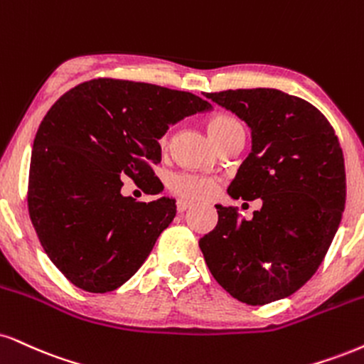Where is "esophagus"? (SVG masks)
Segmentation results:
<instances>
[{
  "instance_id": "1",
  "label": "esophagus",
  "mask_w": 364,
  "mask_h": 364,
  "mask_svg": "<svg viewBox=\"0 0 364 364\" xmlns=\"http://www.w3.org/2000/svg\"><path fill=\"white\" fill-rule=\"evenodd\" d=\"M176 208H178L179 213H183V212H186L188 208H191V203H190V201H186V200H178L176 201Z\"/></svg>"
}]
</instances>
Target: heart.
Returning a JSON list of instances; mask_svg holds the SVG:
<instances>
[{
    "label": "heart",
    "mask_w": 364,
    "mask_h": 364,
    "mask_svg": "<svg viewBox=\"0 0 364 364\" xmlns=\"http://www.w3.org/2000/svg\"><path fill=\"white\" fill-rule=\"evenodd\" d=\"M242 129L237 120L227 115H215L207 122V130L213 142L220 144L222 140L229 137L234 130ZM168 146V135H161L159 147ZM168 190L178 198L186 201H205L212 198L217 191V181L213 178L201 176L193 173H176L168 179Z\"/></svg>",
    "instance_id": "obj_1"
}]
</instances>
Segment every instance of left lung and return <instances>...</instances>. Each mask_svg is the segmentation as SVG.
Masks as SVG:
<instances>
[{
	"mask_svg": "<svg viewBox=\"0 0 364 364\" xmlns=\"http://www.w3.org/2000/svg\"><path fill=\"white\" fill-rule=\"evenodd\" d=\"M249 125L252 151L229 186L261 198L251 220L215 205V229L200 239L210 273L234 299L266 305L290 296L317 271L346 205L344 156L326 117L271 87L207 93Z\"/></svg>",
	"mask_w": 364,
	"mask_h": 364,
	"instance_id": "1",
	"label": "left lung"
}]
</instances>
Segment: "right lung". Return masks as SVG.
I'll list each match as a JSON object with an SVG mask.
<instances>
[{"mask_svg": "<svg viewBox=\"0 0 364 364\" xmlns=\"http://www.w3.org/2000/svg\"><path fill=\"white\" fill-rule=\"evenodd\" d=\"M210 108L188 91L112 77L81 82L52 105L33 140L28 213L43 251L73 284L107 293L142 266L176 205L124 196L120 178L161 193L152 169L159 137Z\"/></svg>", "mask_w": 364, "mask_h": 364, "instance_id": "obj_1", "label": "right lung"}]
</instances>
